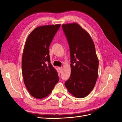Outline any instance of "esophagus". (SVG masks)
Returning <instances> with one entry per match:
<instances>
[{"label":"esophagus","mask_w":122,"mask_h":122,"mask_svg":"<svg viewBox=\"0 0 122 122\" xmlns=\"http://www.w3.org/2000/svg\"><path fill=\"white\" fill-rule=\"evenodd\" d=\"M59 70L60 71V72H62V67H60V68H59Z\"/></svg>","instance_id":"obj_1"}]
</instances>
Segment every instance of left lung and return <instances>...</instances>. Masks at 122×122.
Instances as JSON below:
<instances>
[{
	"label": "left lung",
	"instance_id": "8db88e82",
	"mask_svg": "<svg viewBox=\"0 0 122 122\" xmlns=\"http://www.w3.org/2000/svg\"><path fill=\"white\" fill-rule=\"evenodd\" d=\"M70 47V77L65 83L75 97H85L93 89L98 75L99 61L91 36L76 23L62 24Z\"/></svg>",
	"mask_w": 122,
	"mask_h": 122
}]
</instances>
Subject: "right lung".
<instances>
[{"mask_svg": "<svg viewBox=\"0 0 122 122\" xmlns=\"http://www.w3.org/2000/svg\"><path fill=\"white\" fill-rule=\"evenodd\" d=\"M61 24L44 25L34 29L25 42L22 60L24 82L35 98H44L52 92L59 81L52 66L49 47Z\"/></svg>", "mask_w": 122, "mask_h": 122, "instance_id": "1", "label": "right lung"}]
</instances>
